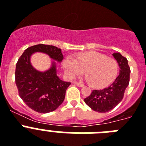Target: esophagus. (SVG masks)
Wrapping results in <instances>:
<instances>
[{
  "instance_id": "obj_1",
  "label": "esophagus",
  "mask_w": 146,
  "mask_h": 146,
  "mask_svg": "<svg viewBox=\"0 0 146 146\" xmlns=\"http://www.w3.org/2000/svg\"><path fill=\"white\" fill-rule=\"evenodd\" d=\"M74 84H75L76 86H79V87L84 86V84H83V83H78V82H74Z\"/></svg>"
}]
</instances>
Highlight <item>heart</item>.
Listing matches in <instances>:
<instances>
[{
    "label": "heart",
    "mask_w": 146,
    "mask_h": 146,
    "mask_svg": "<svg viewBox=\"0 0 146 146\" xmlns=\"http://www.w3.org/2000/svg\"><path fill=\"white\" fill-rule=\"evenodd\" d=\"M63 66L70 78H74L85 70L87 80L95 88H104L110 85L119 72V64L115 59L95 52L82 53L77 58L68 56Z\"/></svg>",
    "instance_id": "b5f03b06"
}]
</instances>
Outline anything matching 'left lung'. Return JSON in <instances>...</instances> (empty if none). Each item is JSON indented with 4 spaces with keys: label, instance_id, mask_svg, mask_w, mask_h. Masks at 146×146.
Returning a JSON list of instances; mask_svg holds the SVG:
<instances>
[{
    "label": "left lung",
    "instance_id": "left-lung-1",
    "mask_svg": "<svg viewBox=\"0 0 146 146\" xmlns=\"http://www.w3.org/2000/svg\"><path fill=\"white\" fill-rule=\"evenodd\" d=\"M113 56L120 68L117 78L109 86L102 90H93L90 95L84 99L87 106L100 113L108 112L117 106L123 100L129 83L131 70L128 60L119 53H114Z\"/></svg>",
    "mask_w": 146,
    "mask_h": 146
}]
</instances>
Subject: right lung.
I'll return each instance as SVG.
<instances>
[{
	"instance_id": "add662e5",
	"label": "right lung",
	"mask_w": 146,
	"mask_h": 146,
	"mask_svg": "<svg viewBox=\"0 0 146 146\" xmlns=\"http://www.w3.org/2000/svg\"><path fill=\"white\" fill-rule=\"evenodd\" d=\"M37 52L48 54L58 62L63 59L60 48L54 46L38 44L29 47L16 64L15 84L19 96L30 109L39 113H48L62 104L71 83L58 78L54 62L46 72H39L33 68L30 57Z\"/></svg>"
}]
</instances>
